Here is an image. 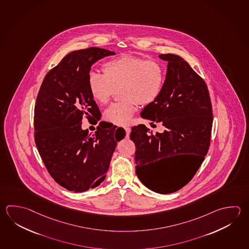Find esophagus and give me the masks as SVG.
I'll use <instances>...</instances> for the list:
<instances>
[{
  "instance_id": "esophagus-1",
  "label": "esophagus",
  "mask_w": 249,
  "mask_h": 249,
  "mask_svg": "<svg viewBox=\"0 0 249 249\" xmlns=\"http://www.w3.org/2000/svg\"><path fill=\"white\" fill-rule=\"evenodd\" d=\"M124 129H125V131H126V137H128L130 132H131V128L128 127H124Z\"/></svg>"
}]
</instances>
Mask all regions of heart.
Returning a JSON list of instances; mask_svg holds the SVG:
<instances>
[{
    "label": "heart",
    "mask_w": 249,
    "mask_h": 249,
    "mask_svg": "<svg viewBox=\"0 0 249 249\" xmlns=\"http://www.w3.org/2000/svg\"><path fill=\"white\" fill-rule=\"evenodd\" d=\"M103 75L89 72L87 84L89 94L97 103L105 105L119 88L121 101L113 103L104 113L106 121L127 125L136 106H148L160 97L165 81L164 66L160 61L122 55L106 61Z\"/></svg>",
    "instance_id": "b5f03b06"
}]
</instances>
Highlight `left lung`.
I'll use <instances>...</instances> for the list:
<instances>
[{
    "mask_svg": "<svg viewBox=\"0 0 249 249\" xmlns=\"http://www.w3.org/2000/svg\"><path fill=\"white\" fill-rule=\"evenodd\" d=\"M168 62L160 97L141 112L151 123L161 122L163 133L153 134L143 124L132 127L136 144V173L142 183L160 194H171L192 179L206 156L213 122L211 98L205 82L187 61L176 54H160ZM191 155L192 164L172 181L164 182L157 164L171 155ZM171 158V157H170Z\"/></svg>",
    "mask_w": 249,
    "mask_h": 249,
    "instance_id": "left-lung-1",
    "label": "left lung"
}]
</instances>
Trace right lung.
<instances>
[{
	"instance_id": "obj_1",
	"label": "right lung",
	"mask_w": 249,
	"mask_h": 249,
	"mask_svg": "<svg viewBox=\"0 0 249 249\" xmlns=\"http://www.w3.org/2000/svg\"><path fill=\"white\" fill-rule=\"evenodd\" d=\"M115 53L99 47L73 51L47 73L34 108V139L52 178L73 192L98 187L113 151L125 136L122 127L99 123L94 134L82 129L86 116L97 124L101 113L89 94L90 67Z\"/></svg>"
}]
</instances>
